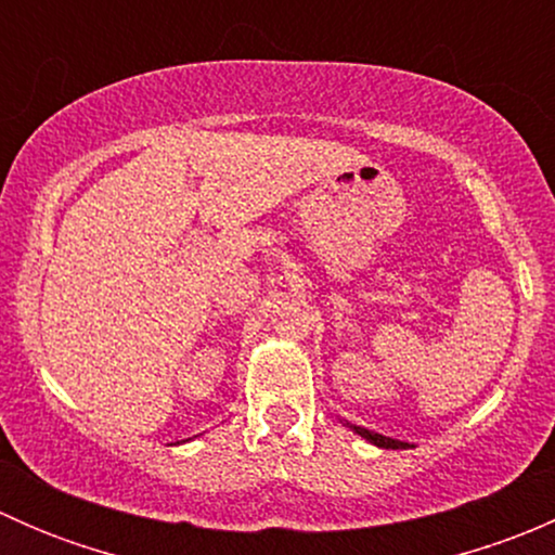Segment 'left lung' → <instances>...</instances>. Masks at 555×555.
<instances>
[{
  "label": "left lung",
  "mask_w": 555,
  "mask_h": 555,
  "mask_svg": "<svg viewBox=\"0 0 555 555\" xmlns=\"http://www.w3.org/2000/svg\"><path fill=\"white\" fill-rule=\"evenodd\" d=\"M357 435H362L365 440H371L373 446H378V449H408V443H400V440H391V438H384V435L378 433H371V429H362V427H354Z\"/></svg>",
  "instance_id": "1"
}]
</instances>
